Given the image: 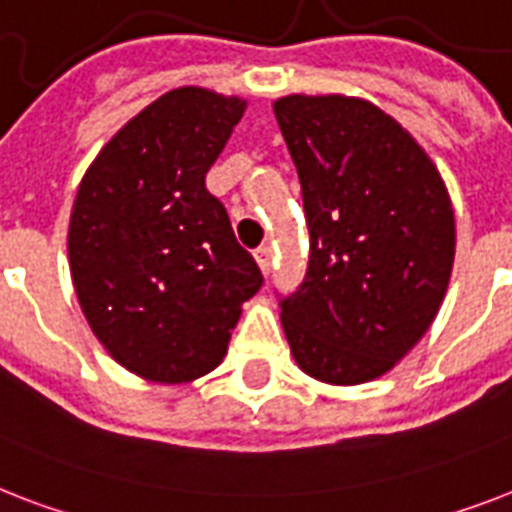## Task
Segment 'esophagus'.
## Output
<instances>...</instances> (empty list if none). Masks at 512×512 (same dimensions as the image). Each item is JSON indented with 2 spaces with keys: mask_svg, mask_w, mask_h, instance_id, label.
<instances>
[{
  "mask_svg": "<svg viewBox=\"0 0 512 512\" xmlns=\"http://www.w3.org/2000/svg\"><path fill=\"white\" fill-rule=\"evenodd\" d=\"M255 257H257V263H260V268H263L265 276H268L270 265H273V247H270V244H260V247L255 249Z\"/></svg>",
  "mask_w": 512,
  "mask_h": 512,
  "instance_id": "34e87169",
  "label": "esophagus"
}]
</instances>
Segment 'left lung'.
I'll return each instance as SVG.
<instances>
[{
  "label": "left lung",
  "instance_id": "obj_1",
  "mask_svg": "<svg viewBox=\"0 0 512 512\" xmlns=\"http://www.w3.org/2000/svg\"><path fill=\"white\" fill-rule=\"evenodd\" d=\"M302 184L310 255L278 297L294 360L326 384L392 368L447 292L455 215L439 170L371 102L284 97L273 105Z\"/></svg>",
  "mask_w": 512,
  "mask_h": 512
}]
</instances>
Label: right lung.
Masks as SVG:
<instances>
[{"label": "right lung", "instance_id": "1", "mask_svg": "<svg viewBox=\"0 0 512 512\" xmlns=\"http://www.w3.org/2000/svg\"><path fill=\"white\" fill-rule=\"evenodd\" d=\"M244 102L184 86L128 120L91 162L68 231L73 286L120 365L160 384L223 360L242 302L263 286L205 176Z\"/></svg>", "mask_w": 512, "mask_h": 512}]
</instances>
